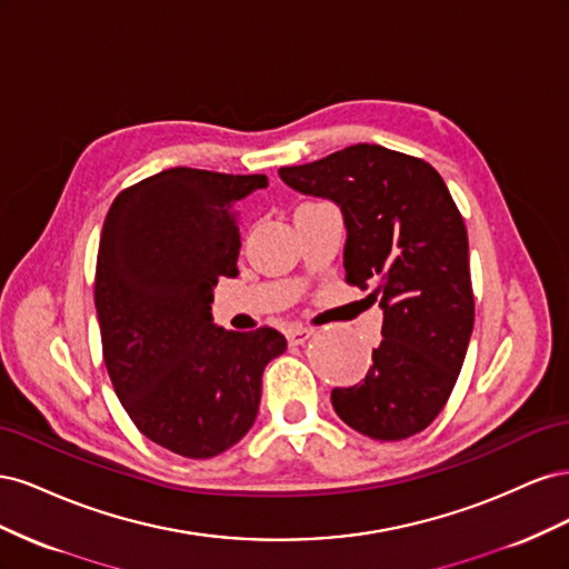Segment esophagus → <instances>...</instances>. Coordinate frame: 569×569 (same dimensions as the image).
<instances>
[{
	"instance_id": "1",
	"label": "esophagus",
	"mask_w": 569,
	"mask_h": 569,
	"mask_svg": "<svg viewBox=\"0 0 569 569\" xmlns=\"http://www.w3.org/2000/svg\"><path fill=\"white\" fill-rule=\"evenodd\" d=\"M311 337H313V327H291V330H287V341L291 347H297V343H303Z\"/></svg>"
}]
</instances>
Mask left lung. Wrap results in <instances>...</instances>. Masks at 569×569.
<instances>
[{
	"instance_id": "1",
	"label": "left lung",
	"mask_w": 569,
	"mask_h": 569,
	"mask_svg": "<svg viewBox=\"0 0 569 569\" xmlns=\"http://www.w3.org/2000/svg\"><path fill=\"white\" fill-rule=\"evenodd\" d=\"M287 187L339 206L343 270L372 287L382 341L360 385L332 389L337 416L377 441L432 422L456 387L475 325L468 230L437 170L380 144L280 168Z\"/></svg>"
}]
</instances>
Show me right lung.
Segmentation results:
<instances>
[{
	"instance_id": "right-lung-1",
	"label": "right lung",
	"mask_w": 569,
	"mask_h": 569,
	"mask_svg": "<svg viewBox=\"0 0 569 569\" xmlns=\"http://www.w3.org/2000/svg\"><path fill=\"white\" fill-rule=\"evenodd\" d=\"M266 176L168 168L120 192L101 230L94 306L116 396L140 432L184 458L242 439L261 377L287 339L232 332L211 316L213 287L237 278L234 209Z\"/></svg>"
}]
</instances>
